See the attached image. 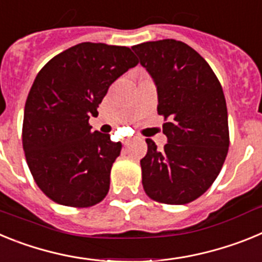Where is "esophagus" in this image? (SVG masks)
<instances>
[{
    "label": "esophagus",
    "instance_id": "esophagus-1",
    "mask_svg": "<svg viewBox=\"0 0 262 262\" xmlns=\"http://www.w3.org/2000/svg\"><path fill=\"white\" fill-rule=\"evenodd\" d=\"M131 140H133V139H131V138H126V139H123V142H122V143H123L124 145H127L129 142H131Z\"/></svg>",
    "mask_w": 262,
    "mask_h": 262
}]
</instances>
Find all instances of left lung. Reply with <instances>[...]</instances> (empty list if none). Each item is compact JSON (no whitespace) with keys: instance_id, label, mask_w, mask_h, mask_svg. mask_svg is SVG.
<instances>
[{"instance_id":"obj_1","label":"left lung","mask_w":262,"mask_h":262,"mask_svg":"<svg viewBox=\"0 0 262 262\" xmlns=\"http://www.w3.org/2000/svg\"><path fill=\"white\" fill-rule=\"evenodd\" d=\"M157 86V113L165 123L163 151L147 139L140 160L142 182L151 200L185 205L216 180L230 147L228 115L222 85L195 50L174 39L134 46Z\"/></svg>"}]
</instances>
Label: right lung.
Wrapping results in <instances>:
<instances>
[{"instance_id": "right-lung-1", "label": "right lung", "mask_w": 262, "mask_h": 262, "mask_svg": "<svg viewBox=\"0 0 262 262\" xmlns=\"http://www.w3.org/2000/svg\"><path fill=\"white\" fill-rule=\"evenodd\" d=\"M138 59L128 47L80 43L36 75L25 105L22 144L36 185L53 202L90 207L106 196L122 144L92 133L90 115L110 85Z\"/></svg>"}]
</instances>
